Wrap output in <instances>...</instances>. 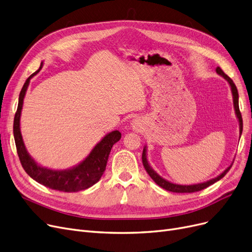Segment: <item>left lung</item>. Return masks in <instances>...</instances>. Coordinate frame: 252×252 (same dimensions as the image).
I'll return each instance as SVG.
<instances>
[{
    "mask_svg": "<svg viewBox=\"0 0 252 252\" xmlns=\"http://www.w3.org/2000/svg\"><path fill=\"white\" fill-rule=\"evenodd\" d=\"M216 73L218 75H220L221 77H223L227 83L229 84V86H231V91H232V94H233V103H234V109H235V114L237 116V119L239 122V128H240V137H241V134H242V129H243V120H242V116H241V113H240V110H239V94H238V91H237V87L235 85V83L233 82V80L228 77L227 75H225L223 73V71L220 68L217 67L216 68ZM142 161H143V166L146 170V172L148 173L149 176L151 177V179L155 181L158 187L165 189L166 190H169V191H172V192H194V191H199V190H202L208 187H210L211 184L217 182L218 180H220L224 175L228 172V170L231 169L233 162L231 163V166H228L221 174L218 175L217 177L215 178H212L210 180L208 181H205V182H202V183H196V184H189V185H185V184H177V183H173L171 181H168L167 179L162 178L161 176H159V175L153 170L151 168V166L149 165L148 162V159H147V146L145 145L144 148H143V153H142Z\"/></svg>",
    "mask_w": 252,
    "mask_h": 252,
    "instance_id": "left-lung-1",
    "label": "left lung"
}]
</instances>
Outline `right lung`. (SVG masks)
Returning a JSON list of instances; mask_svg holds the SVG:
<instances>
[{
  "label": "right lung",
  "instance_id": "1",
  "mask_svg": "<svg viewBox=\"0 0 252 252\" xmlns=\"http://www.w3.org/2000/svg\"><path fill=\"white\" fill-rule=\"evenodd\" d=\"M43 67V62L40 68L32 73L26 80L19 94L17 111L13 123V135L21 165L30 177L44 187L64 192H76L93 187L99 181L104 174L107 161L112 146L122 138L119 130H112L102 138L92 149L90 155L77 165L65 170H52L38 165L28 152L23 135L20 132V116L31 79L36 76Z\"/></svg>",
  "mask_w": 252,
  "mask_h": 252
}]
</instances>
